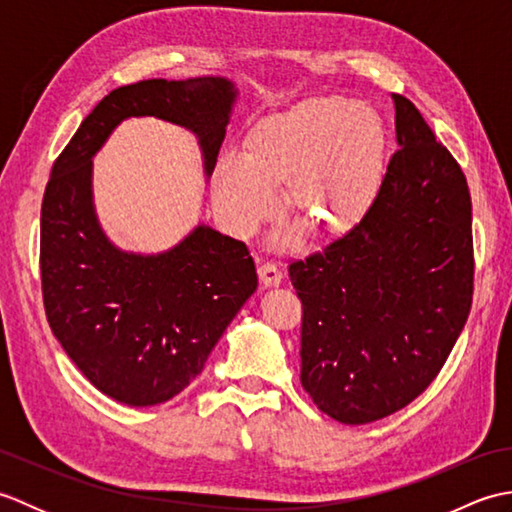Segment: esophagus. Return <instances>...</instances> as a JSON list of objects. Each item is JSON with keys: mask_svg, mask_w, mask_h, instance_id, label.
<instances>
[{"mask_svg": "<svg viewBox=\"0 0 512 512\" xmlns=\"http://www.w3.org/2000/svg\"><path fill=\"white\" fill-rule=\"evenodd\" d=\"M257 273H259V281H262V284H264L266 288L279 286L281 279H284V275H281V270H279L275 264H270V262L259 266Z\"/></svg>", "mask_w": 512, "mask_h": 512, "instance_id": "esophagus-1", "label": "esophagus"}]
</instances>
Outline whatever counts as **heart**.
<instances>
[{
  "instance_id": "1",
  "label": "heart",
  "mask_w": 512,
  "mask_h": 512,
  "mask_svg": "<svg viewBox=\"0 0 512 512\" xmlns=\"http://www.w3.org/2000/svg\"><path fill=\"white\" fill-rule=\"evenodd\" d=\"M385 129L369 107L343 96H314L266 116L248 147L217 162L213 200L235 233L275 211L273 184L288 180L286 206L317 235H339L372 206L383 171Z\"/></svg>"
}]
</instances>
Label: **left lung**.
Returning a JSON list of instances; mask_svg holds the SVG:
<instances>
[{"instance_id": "1", "label": "left lung", "mask_w": 512, "mask_h": 512, "mask_svg": "<svg viewBox=\"0 0 512 512\" xmlns=\"http://www.w3.org/2000/svg\"><path fill=\"white\" fill-rule=\"evenodd\" d=\"M363 220L288 268L301 299V385L343 424L407 407L440 374L473 301L471 193L409 99Z\"/></svg>"}]
</instances>
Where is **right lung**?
Here are the masks:
<instances>
[{
	"instance_id": "right-lung-1",
	"label": "right lung",
	"mask_w": 512,
	"mask_h": 512,
	"mask_svg": "<svg viewBox=\"0 0 512 512\" xmlns=\"http://www.w3.org/2000/svg\"><path fill=\"white\" fill-rule=\"evenodd\" d=\"M235 94L222 76L123 85L94 107L52 165L41 204L43 308L83 376L125 405H160L202 372L257 290V270L244 242L211 226L160 255L118 250L96 222L92 156L125 118L156 116L198 134L211 176Z\"/></svg>"
}]
</instances>
